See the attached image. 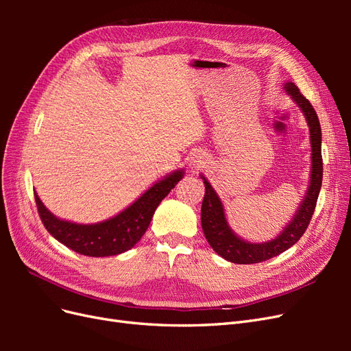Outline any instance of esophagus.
<instances>
[{
	"label": "esophagus",
	"instance_id": "obj_1",
	"mask_svg": "<svg viewBox=\"0 0 351 351\" xmlns=\"http://www.w3.org/2000/svg\"><path fill=\"white\" fill-rule=\"evenodd\" d=\"M206 164V158L205 156H196V159L193 161V168L199 169V168H204Z\"/></svg>",
	"mask_w": 351,
	"mask_h": 351
}]
</instances>
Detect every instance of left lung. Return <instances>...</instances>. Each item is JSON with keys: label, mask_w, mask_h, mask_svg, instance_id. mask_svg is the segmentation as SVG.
<instances>
[{"label": "left lung", "mask_w": 351, "mask_h": 351, "mask_svg": "<svg viewBox=\"0 0 351 351\" xmlns=\"http://www.w3.org/2000/svg\"><path fill=\"white\" fill-rule=\"evenodd\" d=\"M285 90L291 95L293 101L302 108L306 121L309 124L311 130V143H312V176H311V186L307 189V193L304 200H302V205L294 215L293 221L285 227L281 234L268 243H247L239 239L234 232H232L226 221L224 208L214 189L208 183V180L204 177L205 183V197L202 202V210H200V219H202V228H204L205 237L210 247L214 249L219 256L240 265H249V263H259L263 261H268L274 256H278L280 253L290 249L293 244L300 240L311 224L312 215L316 208L317 196L321 192L322 186V173H324V164H322V152H321V143H322V133H321V124L317 114L313 110L312 104L307 101L303 93L299 90L294 83L289 82L284 84Z\"/></svg>", "instance_id": "8db88e82"}]
</instances>
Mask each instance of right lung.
<instances>
[{"instance_id":"right-lung-1","label":"right lung","mask_w":351,"mask_h":351,"mask_svg":"<svg viewBox=\"0 0 351 351\" xmlns=\"http://www.w3.org/2000/svg\"><path fill=\"white\" fill-rule=\"evenodd\" d=\"M182 177V169L174 171L171 176L154 184L121 214L92 226L73 224V222L58 219L44 206L36 193L35 202L42 224L52 237L64 246L84 256H114V254L132 249L142 239L151 224L155 209Z\"/></svg>"}]
</instances>
